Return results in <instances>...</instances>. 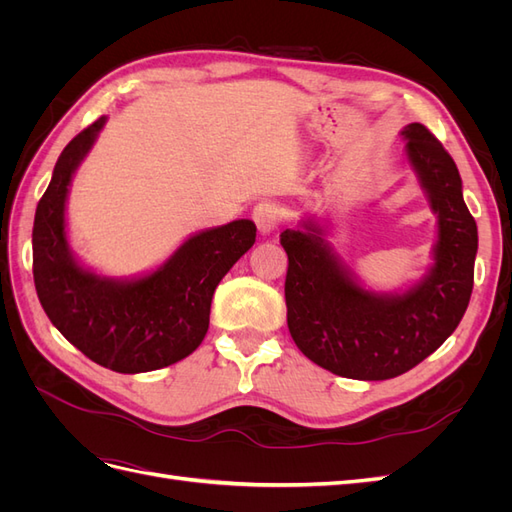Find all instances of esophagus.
Here are the masks:
<instances>
[{
  "instance_id": "obj_1",
  "label": "esophagus",
  "mask_w": 512,
  "mask_h": 512,
  "mask_svg": "<svg viewBox=\"0 0 512 512\" xmlns=\"http://www.w3.org/2000/svg\"><path fill=\"white\" fill-rule=\"evenodd\" d=\"M252 218L262 235H271V232L277 230V226L282 224V211L273 203H260L256 205Z\"/></svg>"
}]
</instances>
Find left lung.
<instances>
[{
	"label": "left lung",
	"mask_w": 512,
	"mask_h": 512,
	"mask_svg": "<svg viewBox=\"0 0 512 512\" xmlns=\"http://www.w3.org/2000/svg\"><path fill=\"white\" fill-rule=\"evenodd\" d=\"M408 160L438 213L436 265L404 294L367 292L339 267L322 228L284 230L286 307L294 344L309 361L354 380H389L425 361L466 314L478 232L463 203L457 164L421 123L401 132Z\"/></svg>",
	"instance_id": "obj_1"
}]
</instances>
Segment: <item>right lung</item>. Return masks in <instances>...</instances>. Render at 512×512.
I'll list each match as a JSON object with an SVG mask.
<instances>
[{
	"label": "right lung",
	"mask_w": 512,
	"mask_h": 512,
	"mask_svg": "<svg viewBox=\"0 0 512 512\" xmlns=\"http://www.w3.org/2000/svg\"><path fill=\"white\" fill-rule=\"evenodd\" d=\"M104 117L61 151L34 220V284L46 316L87 359L143 374L192 354L209 329L213 292L256 241V226L237 220L185 241L164 267L134 282H113L76 265L66 241L72 173L94 145Z\"/></svg>",
	"instance_id": "obj_1"
}]
</instances>
